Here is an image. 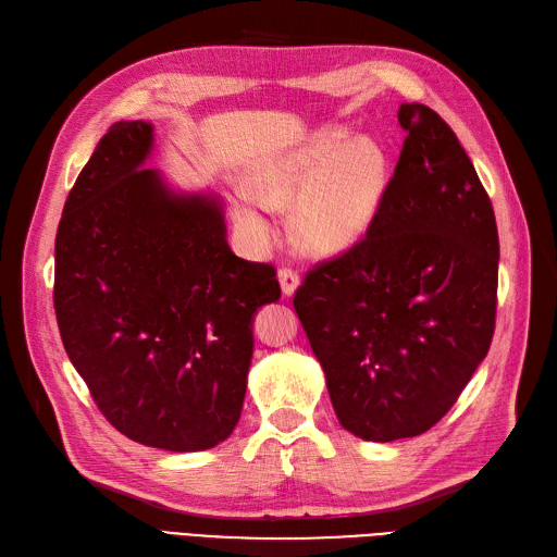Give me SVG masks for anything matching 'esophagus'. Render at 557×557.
<instances>
[{"label":"esophagus","instance_id":"obj_1","mask_svg":"<svg viewBox=\"0 0 557 557\" xmlns=\"http://www.w3.org/2000/svg\"><path fill=\"white\" fill-rule=\"evenodd\" d=\"M278 283H281L283 295L293 297L295 290H297V285H299V276H297V272H293L290 267H283V269H278Z\"/></svg>","mask_w":557,"mask_h":557}]
</instances>
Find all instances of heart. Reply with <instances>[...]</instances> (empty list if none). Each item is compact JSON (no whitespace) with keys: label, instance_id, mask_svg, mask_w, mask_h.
<instances>
[{"label":"heart","instance_id":"b5f03b06","mask_svg":"<svg viewBox=\"0 0 557 557\" xmlns=\"http://www.w3.org/2000/svg\"><path fill=\"white\" fill-rule=\"evenodd\" d=\"M387 185V160L376 141L323 127L262 158L237 188L232 213L256 246L276 239L274 209L295 205L297 244L320 258L342 256L362 242Z\"/></svg>","mask_w":557,"mask_h":557}]
</instances>
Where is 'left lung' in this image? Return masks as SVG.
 <instances>
[{
    "label": "left lung",
    "instance_id": "obj_1",
    "mask_svg": "<svg viewBox=\"0 0 557 557\" xmlns=\"http://www.w3.org/2000/svg\"><path fill=\"white\" fill-rule=\"evenodd\" d=\"M397 117L407 139L367 237L315 264L293 299L339 423L381 444L448 413L497 311V223L474 164L430 107Z\"/></svg>",
    "mask_w": 557,
    "mask_h": 557
}]
</instances>
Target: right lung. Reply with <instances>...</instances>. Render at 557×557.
<instances>
[{"mask_svg":"<svg viewBox=\"0 0 557 557\" xmlns=\"http://www.w3.org/2000/svg\"><path fill=\"white\" fill-rule=\"evenodd\" d=\"M153 125L99 139L64 201L53 305L66 356L109 423L174 453L239 423L252 315L281 297L276 269L227 244L215 195H178L144 170Z\"/></svg>","mask_w":557,"mask_h":557,"instance_id":"right-lung-1","label":"right lung"}]
</instances>
